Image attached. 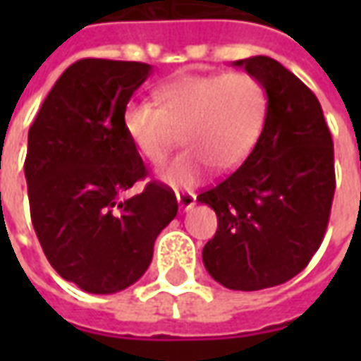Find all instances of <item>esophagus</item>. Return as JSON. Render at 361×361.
I'll return each instance as SVG.
<instances>
[{
	"label": "esophagus",
	"mask_w": 361,
	"mask_h": 361,
	"mask_svg": "<svg viewBox=\"0 0 361 361\" xmlns=\"http://www.w3.org/2000/svg\"><path fill=\"white\" fill-rule=\"evenodd\" d=\"M176 199H178V204H180L181 211H189V209H193L197 203L195 193H191V191H178V193H176Z\"/></svg>",
	"instance_id": "esophagus-1"
}]
</instances>
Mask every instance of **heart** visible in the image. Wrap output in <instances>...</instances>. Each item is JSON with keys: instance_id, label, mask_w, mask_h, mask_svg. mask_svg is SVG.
Masks as SVG:
<instances>
[{"instance_id": "1", "label": "heart", "mask_w": 361, "mask_h": 361, "mask_svg": "<svg viewBox=\"0 0 361 361\" xmlns=\"http://www.w3.org/2000/svg\"><path fill=\"white\" fill-rule=\"evenodd\" d=\"M157 104L131 100L123 129L142 158L160 164L181 131L188 149L158 172L172 188H191L209 166L230 172L255 149L267 116L263 85L247 73L185 75L160 85Z\"/></svg>"}]
</instances>
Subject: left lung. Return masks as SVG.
I'll use <instances>...</instances> for the list:
<instances>
[{"instance_id": "8db88e82", "label": "left lung", "mask_w": 361, "mask_h": 361, "mask_svg": "<svg viewBox=\"0 0 361 361\" xmlns=\"http://www.w3.org/2000/svg\"><path fill=\"white\" fill-rule=\"evenodd\" d=\"M243 67L267 92L255 149L234 173L197 197L219 216L203 247L212 279L230 290L279 286L302 272L323 242L334 195V150L317 96L276 59Z\"/></svg>"}]
</instances>
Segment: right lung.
<instances>
[{"instance_id": "1", "label": "right lung", "mask_w": 361, "mask_h": 361, "mask_svg": "<svg viewBox=\"0 0 361 361\" xmlns=\"http://www.w3.org/2000/svg\"><path fill=\"white\" fill-rule=\"evenodd\" d=\"M139 61L81 59L51 87L28 131L30 219L61 279L89 294H116L149 269L157 235L178 214L170 188L150 181L123 129V110L149 79Z\"/></svg>"}]
</instances>
